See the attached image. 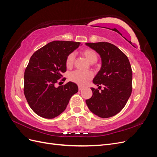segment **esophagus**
<instances>
[{
  "instance_id": "esophagus-1",
  "label": "esophagus",
  "mask_w": 157,
  "mask_h": 157,
  "mask_svg": "<svg viewBox=\"0 0 157 157\" xmlns=\"http://www.w3.org/2000/svg\"><path fill=\"white\" fill-rule=\"evenodd\" d=\"M83 89V87L81 86H78V90H82Z\"/></svg>"
}]
</instances>
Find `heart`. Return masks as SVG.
Here are the masks:
<instances>
[{"instance_id": "obj_1", "label": "heart", "mask_w": 157, "mask_h": 157, "mask_svg": "<svg viewBox=\"0 0 157 157\" xmlns=\"http://www.w3.org/2000/svg\"><path fill=\"white\" fill-rule=\"evenodd\" d=\"M82 54L89 61L90 63L96 62L98 59L96 52L92 49H84L82 51ZM75 59V54L73 52L70 53L66 58L65 65L67 68H71L73 65ZM94 77L91 71H75L69 75L71 81L77 84L80 86H85Z\"/></svg>"}]
</instances>
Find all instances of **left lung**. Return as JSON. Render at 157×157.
<instances>
[{"label": "left lung", "mask_w": 157, "mask_h": 157, "mask_svg": "<svg viewBox=\"0 0 157 157\" xmlns=\"http://www.w3.org/2000/svg\"><path fill=\"white\" fill-rule=\"evenodd\" d=\"M86 45L100 55L101 67L91 88L93 95L86 99L88 107L101 118L115 116L124 107L132 90V71L128 57L116 46L109 42H87ZM100 90V89H99Z\"/></svg>", "instance_id": "1"}]
</instances>
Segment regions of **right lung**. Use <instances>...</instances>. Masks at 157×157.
<instances>
[{
  "instance_id": "obj_1",
  "label": "right lung",
  "mask_w": 157,
  "mask_h": 157,
  "mask_svg": "<svg viewBox=\"0 0 157 157\" xmlns=\"http://www.w3.org/2000/svg\"><path fill=\"white\" fill-rule=\"evenodd\" d=\"M80 44L78 42L52 41L31 57L24 73L23 91L36 115L45 118L58 117L65 111L71 96L78 92L77 85L72 82L58 88L55 84L67 70V56Z\"/></svg>"
}]
</instances>
